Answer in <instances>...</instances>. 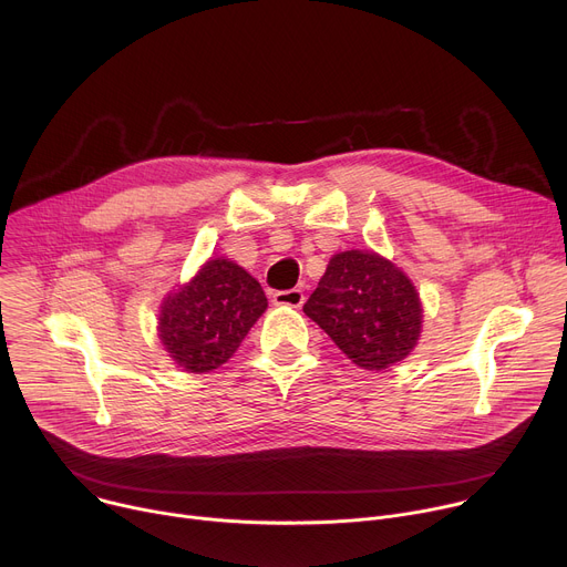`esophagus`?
I'll list each match as a JSON object with an SVG mask.
<instances>
[{
  "mask_svg": "<svg viewBox=\"0 0 567 567\" xmlns=\"http://www.w3.org/2000/svg\"><path fill=\"white\" fill-rule=\"evenodd\" d=\"M274 305H282V307H300L305 302V293L302 289H287V291H276L271 296Z\"/></svg>",
  "mask_w": 567,
  "mask_h": 567,
  "instance_id": "34e87169",
  "label": "esophagus"
}]
</instances>
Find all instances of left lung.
I'll return each mask as SVG.
<instances>
[{
  "instance_id": "left-lung-1",
  "label": "left lung",
  "mask_w": 567,
  "mask_h": 567,
  "mask_svg": "<svg viewBox=\"0 0 567 567\" xmlns=\"http://www.w3.org/2000/svg\"><path fill=\"white\" fill-rule=\"evenodd\" d=\"M302 311L365 370L406 359L422 330L413 282L372 251L337 254Z\"/></svg>"
}]
</instances>
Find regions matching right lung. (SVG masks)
<instances>
[{
    "label": "right lung",
    "mask_w": 567,
    "mask_h": 567,
    "mask_svg": "<svg viewBox=\"0 0 567 567\" xmlns=\"http://www.w3.org/2000/svg\"><path fill=\"white\" fill-rule=\"evenodd\" d=\"M267 309L260 282L228 260H208L161 307L158 339L188 372L226 363Z\"/></svg>",
    "instance_id": "obj_1"
}]
</instances>
